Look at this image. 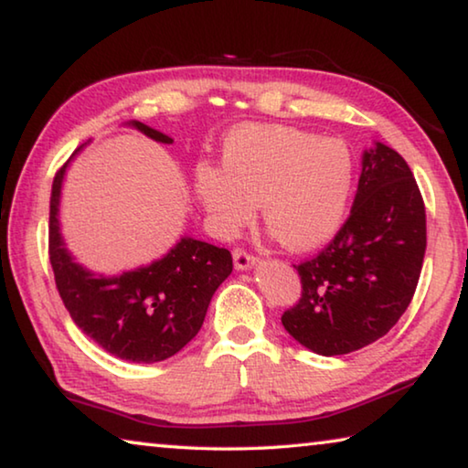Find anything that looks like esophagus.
Wrapping results in <instances>:
<instances>
[{
	"label": "esophagus",
	"mask_w": 468,
	"mask_h": 468,
	"mask_svg": "<svg viewBox=\"0 0 468 468\" xmlns=\"http://www.w3.org/2000/svg\"><path fill=\"white\" fill-rule=\"evenodd\" d=\"M233 262L237 271H248L253 264L258 262V258L253 253H248L243 248H235L233 250Z\"/></svg>",
	"instance_id": "obj_1"
}]
</instances>
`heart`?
Masks as SVG:
<instances>
[{"label": "heart", "instance_id": "heart-1", "mask_svg": "<svg viewBox=\"0 0 468 468\" xmlns=\"http://www.w3.org/2000/svg\"><path fill=\"white\" fill-rule=\"evenodd\" d=\"M353 186L355 156L343 140L287 125H241L225 140L220 171L206 163L194 169V194L220 231L248 225L260 204L266 229L291 251L338 233Z\"/></svg>", "mask_w": 468, "mask_h": 468}]
</instances>
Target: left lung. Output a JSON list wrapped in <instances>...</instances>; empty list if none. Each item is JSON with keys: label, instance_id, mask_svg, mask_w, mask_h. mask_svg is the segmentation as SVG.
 I'll return each instance as SVG.
<instances>
[{"label": "left lung", "instance_id": "left-lung-1", "mask_svg": "<svg viewBox=\"0 0 468 468\" xmlns=\"http://www.w3.org/2000/svg\"><path fill=\"white\" fill-rule=\"evenodd\" d=\"M427 245L425 204L402 158L376 142L363 153L351 215L326 248L297 268L301 297L282 326L332 357L382 338L415 295Z\"/></svg>", "mask_w": 468, "mask_h": 468}]
</instances>
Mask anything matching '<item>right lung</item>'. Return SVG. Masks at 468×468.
Segmentation results:
<instances>
[{
  "label": "right lung",
  "instance_id": "right-lung-1",
  "mask_svg": "<svg viewBox=\"0 0 468 468\" xmlns=\"http://www.w3.org/2000/svg\"><path fill=\"white\" fill-rule=\"evenodd\" d=\"M130 125L163 144L173 142L140 122ZM66 167L55 173L49 202V260L63 305L76 326L115 357L133 363L173 357L202 328L212 295L233 271L231 251L181 237L153 264L120 276L92 274L74 262L59 233Z\"/></svg>",
  "mask_w": 468,
  "mask_h": 468
}]
</instances>
